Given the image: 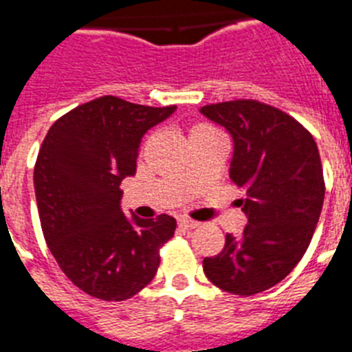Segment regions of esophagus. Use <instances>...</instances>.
Wrapping results in <instances>:
<instances>
[{
  "label": "esophagus",
  "instance_id": "34e87169",
  "mask_svg": "<svg viewBox=\"0 0 352 352\" xmlns=\"http://www.w3.org/2000/svg\"><path fill=\"white\" fill-rule=\"evenodd\" d=\"M179 226H181L182 229H195V227H199V221L191 220V218L188 217H181L179 218Z\"/></svg>",
  "mask_w": 352,
  "mask_h": 352
}]
</instances>
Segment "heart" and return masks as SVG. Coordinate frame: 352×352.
<instances>
[{
    "label": "heart",
    "mask_w": 352,
    "mask_h": 352,
    "mask_svg": "<svg viewBox=\"0 0 352 352\" xmlns=\"http://www.w3.org/2000/svg\"><path fill=\"white\" fill-rule=\"evenodd\" d=\"M214 129H212L211 125H208V123H197V125L191 126L190 131V135H195V134H204V132H212Z\"/></svg>",
    "instance_id": "b5f03b06"
}]
</instances>
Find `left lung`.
I'll use <instances>...</instances> for the list:
<instances>
[{"mask_svg": "<svg viewBox=\"0 0 352 352\" xmlns=\"http://www.w3.org/2000/svg\"><path fill=\"white\" fill-rule=\"evenodd\" d=\"M200 112L231 132V179L247 195L240 202L249 218L240 236L226 234L223 250L204 259V274L227 294H261L294 270L317 227L326 193L317 143L295 118L258 100Z\"/></svg>", "mask_w": 352, "mask_h": 352, "instance_id": "1", "label": "left lung"}]
</instances>
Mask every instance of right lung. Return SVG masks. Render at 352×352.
Here are the masks:
<instances>
[{"instance_id": "add662e5", "label": "right lung", "mask_w": 352, "mask_h": 352, "mask_svg": "<svg viewBox=\"0 0 352 352\" xmlns=\"http://www.w3.org/2000/svg\"><path fill=\"white\" fill-rule=\"evenodd\" d=\"M173 111L102 96L58 118L41 144L34 184L44 240L67 279L94 299L118 302L143 290L175 232V218H126L120 206L141 138Z\"/></svg>"}]
</instances>
